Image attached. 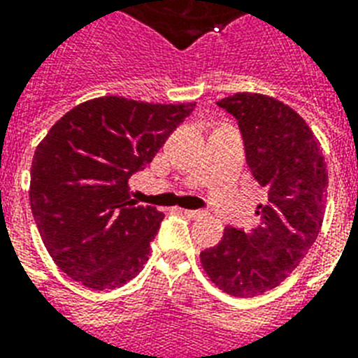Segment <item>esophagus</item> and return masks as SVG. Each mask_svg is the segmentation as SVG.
<instances>
[{"label":"esophagus","mask_w":358,"mask_h":358,"mask_svg":"<svg viewBox=\"0 0 358 358\" xmlns=\"http://www.w3.org/2000/svg\"><path fill=\"white\" fill-rule=\"evenodd\" d=\"M184 213L191 219H199V217H202V215H204V212H202V210H184Z\"/></svg>","instance_id":"esophagus-1"}]
</instances>
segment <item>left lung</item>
Wrapping results in <instances>:
<instances>
[{
    "label": "left lung",
    "mask_w": 358,
    "mask_h": 358,
    "mask_svg": "<svg viewBox=\"0 0 358 358\" xmlns=\"http://www.w3.org/2000/svg\"><path fill=\"white\" fill-rule=\"evenodd\" d=\"M238 120L250 173L267 187L256 206L252 232L224 229L215 247L202 250L204 271L219 289L255 297L277 288L316 241L325 213L327 165L316 135L299 113L277 98L236 92L217 102Z\"/></svg>",
    "instance_id": "obj_1"
}]
</instances>
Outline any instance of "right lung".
<instances>
[{
    "instance_id": "add662e5",
    "label": "right lung",
    "mask_w": 358,
    "mask_h": 358,
    "mask_svg": "<svg viewBox=\"0 0 358 358\" xmlns=\"http://www.w3.org/2000/svg\"><path fill=\"white\" fill-rule=\"evenodd\" d=\"M195 103L102 96L70 109L36 146L29 202L53 262L92 289H115L148 260L163 213L135 206L128 180Z\"/></svg>"
}]
</instances>
